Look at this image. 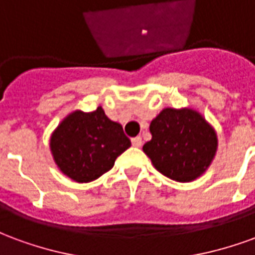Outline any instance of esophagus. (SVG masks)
<instances>
[{
    "label": "esophagus",
    "mask_w": 255,
    "mask_h": 255,
    "mask_svg": "<svg viewBox=\"0 0 255 255\" xmlns=\"http://www.w3.org/2000/svg\"><path fill=\"white\" fill-rule=\"evenodd\" d=\"M131 142H132L133 147H140V146H142V138H140V136L132 138L131 139Z\"/></svg>",
    "instance_id": "esophagus-1"
}]
</instances>
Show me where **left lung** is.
Segmentation results:
<instances>
[{
	"instance_id": "obj_1",
	"label": "left lung",
	"mask_w": 255,
	"mask_h": 255,
	"mask_svg": "<svg viewBox=\"0 0 255 255\" xmlns=\"http://www.w3.org/2000/svg\"><path fill=\"white\" fill-rule=\"evenodd\" d=\"M151 140L143 151L164 176L192 182L208 169L217 150V135L197 111L166 108L150 123Z\"/></svg>"
}]
</instances>
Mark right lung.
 Wrapping results in <instances>:
<instances>
[{
	"label": "right lung",
	"instance_id": "add662e5",
	"mask_svg": "<svg viewBox=\"0 0 255 255\" xmlns=\"http://www.w3.org/2000/svg\"><path fill=\"white\" fill-rule=\"evenodd\" d=\"M129 146L131 140L122 126L108 119L101 106L90 113L75 111L68 115L50 138V150L60 171L78 183L102 176Z\"/></svg>",
	"mask_w": 255,
	"mask_h": 255
}]
</instances>
